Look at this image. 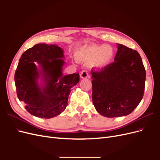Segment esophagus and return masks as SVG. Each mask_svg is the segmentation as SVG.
<instances>
[{"label":"esophagus","instance_id":"esophagus-1","mask_svg":"<svg viewBox=\"0 0 160 160\" xmlns=\"http://www.w3.org/2000/svg\"><path fill=\"white\" fill-rule=\"evenodd\" d=\"M80 77H81V78H82V79L87 78V77H89L88 72L86 70L82 71L81 72V73H80Z\"/></svg>","mask_w":160,"mask_h":160}]
</instances>
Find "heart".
<instances>
[{
	"instance_id": "1",
	"label": "heart",
	"mask_w": 160,
	"mask_h": 160,
	"mask_svg": "<svg viewBox=\"0 0 160 160\" xmlns=\"http://www.w3.org/2000/svg\"><path fill=\"white\" fill-rule=\"evenodd\" d=\"M115 55L113 48L109 45H91L82 47L77 51L76 59L89 63L95 69H101L112 61Z\"/></svg>"
}]
</instances>
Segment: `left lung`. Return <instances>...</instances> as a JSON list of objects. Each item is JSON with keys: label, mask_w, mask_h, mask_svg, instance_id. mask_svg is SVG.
Returning <instances> with one entry per match:
<instances>
[{"label": "left lung", "mask_w": 160, "mask_h": 160, "mask_svg": "<svg viewBox=\"0 0 160 160\" xmlns=\"http://www.w3.org/2000/svg\"><path fill=\"white\" fill-rule=\"evenodd\" d=\"M114 62L91 69L92 99L96 110L107 118L128 115L142 101L146 70L138 52L118 44Z\"/></svg>", "instance_id": "8db88e82"}]
</instances>
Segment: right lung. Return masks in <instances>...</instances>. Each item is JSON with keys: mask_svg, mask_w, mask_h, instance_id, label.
I'll list each match as a JSON object with an SVG mask.
<instances>
[{"mask_svg": "<svg viewBox=\"0 0 160 160\" xmlns=\"http://www.w3.org/2000/svg\"><path fill=\"white\" fill-rule=\"evenodd\" d=\"M63 50L57 45L39 43L27 49L19 60L14 74L17 94L28 113L50 119L64 111L71 89L79 81V74L63 75ZM41 67L38 70L34 63ZM45 83L38 84L39 76Z\"/></svg>", "mask_w": 160, "mask_h": 160, "instance_id": "1", "label": "right lung"}]
</instances>
